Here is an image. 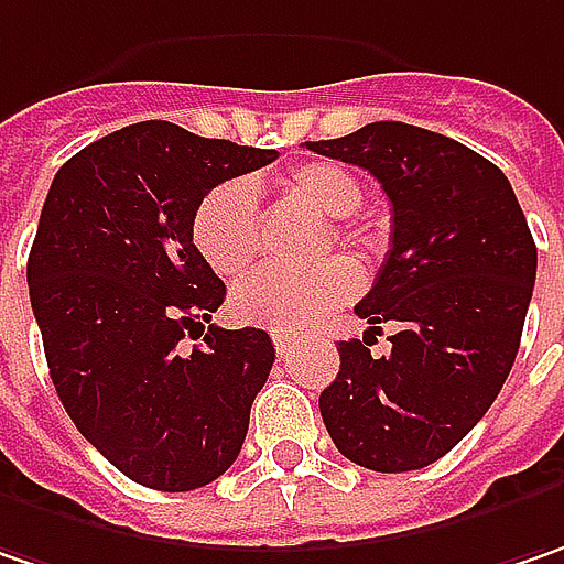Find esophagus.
Listing matches in <instances>:
<instances>
[{
    "label": "esophagus",
    "instance_id": "1",
    "mask_svg": "<svg viewBox=\"0 0 564 564\" xmlns=\"http://www.w3.org/2000/svg\"><path fill=\"white\" fill-rule=\"evenodd\" d=\"M271 337H274V347H278V356H286L290 354V347H293V337H290V334H283V330H274V334H271Z\"/></svg>",
    "mask_w": 564,
    "mask_h": 564
}]
</instances>
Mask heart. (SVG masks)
Returning <instances> with one entry per match:
<instances>
[{"instance_id":"1","label":"heart","mask_w":564,"mask_h":564,"mask_svg":"<svg viewBox=\"0 0 564 564\" xmlns=\"http://www.w3.org/2000/svg\"><path fill=\"white\" fill-rule=\"evenodd\" d=\"M286 202L308 208L318 217H344L334 224V239L356 252H369L376 234L350 220L362 202V183L350 170L330 160H303L278 180ZM256 185L224 183L210 188L192 217V242L220 278H239L256 264L261 252V217L256 208ZM359 286V274L347 258H330L312 271H258L239 283L230 308L246 325L271 330H300L340 303Z\"/></svg>"}]
</instances>
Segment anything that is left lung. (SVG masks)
Instances as JSON below:
<instances>
[{
    "label": "left lung",
    "instance_id": "1",
    "mask_svg": "<svg viewBox=\"0 0 564 564\" xmlns=\"http://www.w3.org/2000/svg\"><path fill=\"white\" fill-rule=\"evenodd\" d=\"M369 170L391 202V249L356 315L394 325L391 354L340 340L318 398L337 452L404 474L445 457L499 398L521 347L536 246L505 173L454 138L406 122L306 141Z\"/></svg>",
    "mask_w": 564,
    "mask_h": 564
}]
</instances>
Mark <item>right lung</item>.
Here are the masks:
<instances>
[{
	"label": "right lung",
	"mask_w": 564,
	"mask_h": 564,
	"mask_svg": "<svg viewBox=\"0 0 564 564\" xmlns=\"http://www.w3.org/2000/svg\"><path fill=\"white\" fill-rule=\"evenodd\" d=\"M274 158L151 119L65 160L43 202L28 286L50 379L87 442L148 489L208 486L246 442L274 344L208 325L227 286L192 217L214 185Z\"/></svg>",
	"instance_id": "obj_1"
}]
</instances>
